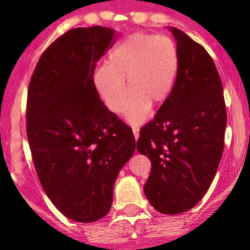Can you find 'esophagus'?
<instances>
[{
	"label": "esophagus",
	"instance_id": "obj_1",
	"mask_svg": "<svg viewBox=\"0 0 250 250\" xmlns=\"http://www.w3.org/2000/svg\"><path fill=\"white\" fill-rule=\"evenodd\" d=\"M132 130H133V134H134L135 140H138V138H139V128L132 127Z\"/></svg>",
	"mask_w": 250,
	"mask_h": 250
}]
</instances>
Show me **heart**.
I'll return each instance as SVG.
<instances>
[{"mask_svg":"<svg viewBox=\"0 0 250 250\" xmlns=\"http://www.w3.org/2000/svg\"><path fill=\"white\" fill-rule=\"evenodd\" d=\"M179 64L178 46L169 36L134 32L111 50L109 64L95 71L94 87L105 106L121 115L127 107L128 86L132 97L127 118L130 123H140L151 104L160 106L167 102L175 84Z\"/></svg>","mask_w":250,"mask_h":250,"instance_id":"b5f03b06","label":"heart"}]
</instances>
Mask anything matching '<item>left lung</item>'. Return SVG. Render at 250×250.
Segmentation results:
<instances>
[{
    "label": "left lung",
    "mask_w": 250,
    "mask_h": 250,
    "mask_svg": "<svg viewBox=\"0 0 250 250\" xmlns=\"http://www.w3.org/2000/svg\"><path fill=\"white\" fill-rule=\"evenodd\" d=\"M179 49L178 76L167 102L140 130L137 148L151 161L144 192L160 213L193 208L210 186L224 151L223 83L203 46L170 27Z\"/></svg>",
    "instance_id": "1"
}]
</instances>
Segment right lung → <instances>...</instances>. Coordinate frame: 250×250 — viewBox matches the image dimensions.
I'll use <instances>...</instances> for the list:
<instances>
[{
  "label": "right lung",
  "instance_id": "right-lung-1",
  "mask_svg": "<svg viewBox=\"0 0 250 250\" xmlns=\"http://www.w3.org/2000/svg\"><path fill=\"white\" fill-rule=\"evenodd\" d=\"M113 42L115 31L99 25L65 32L42 53L27 89L37 176L52 203L78 223L109 213L116 178L135 150L132 128L105 106L93 81Z\"/></svg>",
  "mask_w": 250,
  "mask_h": 250
}]
</instances>
